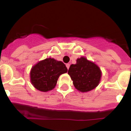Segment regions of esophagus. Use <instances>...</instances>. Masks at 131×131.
<instances>
[{"label": "esophagus", "mask_w": 131, "mask_h": 131, "mask_svg": "<svg viewBox=\"0 0 131 131\" xmlns=\"http://www.w3.org/2000/svg\"><path fill=\"white\" fill-rule=\"evenodd\" d=\"M66 67H67V68L69 69V67H70V64H69V63H66Z\"/></svg>", "instance_id": "34e87169"}]
</instances>
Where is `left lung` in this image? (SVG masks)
Masks as SVG:
<instances>
[{
  "instance_id": "obj_1",
  "label": "left lung",
  "mask_w": 131,
  "mask_h": 131,
  "mask_svg": "<svg viewBox=\"0 0 131 131\" xmlns=\"http://www.w3.org/2000/svg\"><path fill=\"white\" fill-rule=\"evenodd\" d=\"M68 74L78 90L89 92L97 86L101 77V72L97 65L81 57L77 60L76 64L70 66Z\"/></svg>"
}]
</instances>
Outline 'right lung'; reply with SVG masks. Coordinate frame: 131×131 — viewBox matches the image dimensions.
I'll use <instances>...</instances> for the list:
<instances>
[{
    "instance_id": "add662e5",
    "label": "right lung",
    "mask_w": 131,
    "mask_h": 131,
    "mask_svg": "<svg viewBox=\"0 0 131 131\" xmlns=\"http://www.w3.org/2000/svg\"><path fill=\"white\" fill-rule=\"evenodd\" d=\"M68 71L61 61L47 58L40 61L32 68L30 80L33 86L41 92H47L55 87L60 75Z\"/></svg>"
}]
</instances>
